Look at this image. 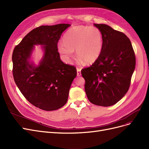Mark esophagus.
<instances>
[{
    "label": "esophagus",
    "instance_id": "esophagus-1",
    "mask_svg": "<svg viewBox=\"0 0 149 149\" xmlns=\"http://www.w3.org/2000/svg\"><path fill=\"white\" fill-rule=\"evenodd\" d=\"M77 76L81 75V69L79 68H77Z\"/></svg>",
    "mask_w": 149,
    "mask_h": 149
}]
</instances>
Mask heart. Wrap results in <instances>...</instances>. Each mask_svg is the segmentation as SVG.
<instances>
[{"label":"heart","instance_id":"heart-1","mask_svg":"<svg viewBox=\"0 0 149 149\" xmlns=\"http://www.w3.org/2000/svg\"><path fill=\"white\" fill-rule=\"evenodd\" d=\"M57 44V50L69 61L74 55L86 64H92L98 58L103 49L102 33L95 26L79 25L70 28Z\"/></svg>","mask_w":149,"mask_h":149}]
</instances>
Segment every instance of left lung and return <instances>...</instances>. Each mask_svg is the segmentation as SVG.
<instances>
[{
  "instance_id": "left-lung-1",
  "label": "left lung",
  "mask_w": 149,
  "mask_h": 149,
  "mask_svg": "<svg viewBox=\"0 0 149 149\" xmlns=\"http://www.w3.org/2000/svg\"><path fill=\"white\" fill-rule=\"evenodd\" d=\"M94 25L102 33L103 49L97 61L81 69L90 102L98 106L116 104L127 92L136 67V56L124 33L104 24Z\"/></svg>"
}]
</instances>
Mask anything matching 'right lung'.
<instances>
[{
	"label": "right lung",
	"mask_w": 149,
	"mask_h": 149,
	"mask_svg": "<svg viewBox=\"0 0 149 149\" xmlns=\"http://www.w3.org/2000/svg\"><path fill=\"white\" fill-rule=\"evenodd\" d=\"M70 25L61 23L37 27L13 51L12 72L16 85L28 102L45 111L58 109L66 103L77 75L75 67L64 64L57 50L62 32ZM35 44L44 45L45 54L38 67L28 61Z\"/></svg>",
	"instance_id": "add662e5"
}]
</instances>
